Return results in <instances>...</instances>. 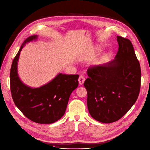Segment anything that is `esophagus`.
Wrapping results in <instances>:
<instances>
[{"label": "esophagus", "mask_w": 150, "mask_h": 150, "mask_svg": "<svg viewBox=\"0 0 150 150\" xmlns=\"http://www.w3.org/2000/svg\"><path fill=\"white\" fill-rule=\"evenodd\" d=\"M78 81H79V84H81V85L83 84L84 81H85V77L84 76H80L79 79H78Z\"/></svg>", "instance_id": "esophagus-1"}]
</instances>
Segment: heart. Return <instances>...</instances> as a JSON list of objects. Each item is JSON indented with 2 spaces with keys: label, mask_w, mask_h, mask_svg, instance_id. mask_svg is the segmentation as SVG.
<instances>
[{
  "label": "heart",
  "mask_w": 150,
  "mask_h": 150,
  "mask_svg": "<svg viewBox=\"0 0 150 150\" xmlns=\"http://www.w3.org/2000/svg\"><path fill=\"white\" fill-rule=\"evenodd\" d=\"M103 57H101V58L99 59V62H101V61H103Z\"/></svg>",
  "instance_id": "heart-1"
}]
</instances>
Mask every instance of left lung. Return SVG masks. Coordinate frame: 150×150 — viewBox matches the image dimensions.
Here are the masks:
<instances>
[{"label": "left lung", "mask_w": 150, "mask_h": 150, "mask_svg": "<svg viewBox=\"0 0 150 150\" xmlns=\"http://www.w3.org/2000/svg\"><path fill=\"white\" fill-rule=\"evenodd\" d=\"M118 51L113 61L88 69L84 83L88 108L98 121L119 120L137 101L141 86V68L132 43L117 36Z\"/></svg>", "instance_id": "left-lung-1"}]
</instances>
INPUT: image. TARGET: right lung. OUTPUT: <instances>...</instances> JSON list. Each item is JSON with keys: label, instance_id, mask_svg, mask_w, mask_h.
I'll return each mask as SVG.
<instances>
[{"label": "right lung", "instance_id": "1", "mask_svg": "<svg viewBox=\"0 0 150 150\" xmlns=\"http://www.w3.org/2000/svg\"><path fill=\"white\" fill-rule=\"evenodd\" d=\"M31 35L22 44L12 62L10 72L11 94L16 106L30 120L40 124H51L64 115L70 95L78 86L79 75L59 73L39 88L29 87L22 82L17 72L21 51L26 43L36 40Z\"/></svg>", "mask_w": 150, "mask_h": 150}]
</instances>
